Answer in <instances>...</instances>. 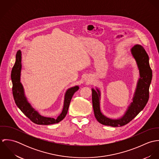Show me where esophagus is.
Masks as SVG:
<instances>
[{"mask_svg": "<svg viewBox=\"0 0 159 159\" xmlns=\"http://www.w3.org/2000/svg\"><path fill=\"white\" fill-rule=\"evenodd\" d=\"M84 80H85V81H86L88 83H89L91 81V78H90L89 77H88V76H86V77L84 78Z\"/></svg>", "mask_w": 159, "mask_h": 159, "instance_id": "1", "label": "esophagus"}]
</instances>
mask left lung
I'll return each instance as SVG.
<instances>
[{"instance_id":"obj_1","label":"left lung","mask_w":159,"mask_h":159,"mask_svg":"<svg viewBox=\"0 0 159 159\" xmlns=\"http://www.w3.org/2000/svg\"><path fill=\"white\" fill-rule=\"evenodd\" d=\"M131 53L136 60L139 68L140 78L138 81L133 102L129 107L125 114L120 119H111L105 116L100 111V92L92 89V99L94 115L98 122L111 127H121L126 125L134 119L143 110L149 97V86L151 83L152 72L149 63V56L142 46L136 45L131 49Z\"/></svg>"}]
</instances>
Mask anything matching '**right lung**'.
Wrapping results in <instances>:
<instances>
[{"instance_id":"add662e5","label":"right lung","mask_w":159,"mask_h":159,"mask_svg":"<svg viewBox=\"0 0 159 159\" xmlns=\"http://www.w3.org/2000/svg\"><path fill=\"white\" fill-rule=\"evenodd\" d=\"M21 70V52L18 51L16 55V62L11 70V78L12 81L13 87L12 92L13 98L17 107L21 110L31 121L39 125H50L58 123L64 119L68 112L71 98L76 91L79 89L78 86H75L68 89L65 95V100L64 108L61 114L56 118L46 117L41 116L37 111H35L27 101L26 97L24 95L23 86L20 82V76Z\"/></svg>"}]
</instances>
